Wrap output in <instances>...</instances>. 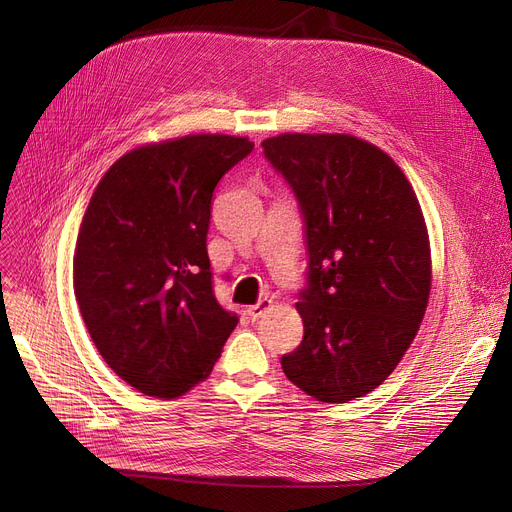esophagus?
I'll return each mask as SVG.
<instances>
[{
	"label": "esophagus",
	"instance_id": "obj_1",
	"mask_svg": "<svg viewBox=\"0 0 512 512\" xmlns=\"http://www.w3.org/2000/svg\"><path fill=\"white\" fill-rule=\"evenodd\" d=\"M272 307V299H259L255 305H251L249 309H247V313H249V317L255 321V319H259L267 309H270Z\"/></svg>",
	"mask_w": 512,
	"mask_h": 512
}]
</instances>
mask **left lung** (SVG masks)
Wrapping results in <instances>:
<instances>
[{
	"label": "left lung",
	"instance_id": "1",
	"mask_svg": "<svg viewBox=\"0 0 512 512\" xmlns=\"http://www.w3.org/2000/svg\"><path fill=\"white\" fill-rule=\"evenodd\" d=\"M305 220V336L286 378L324 402L369 394L396 369L425 315L432 259L423 213L394 159L351 134L261 143Z\"/></svg>",
	"mask_w": 512,
	"mask_h": 512
}]
</instances>
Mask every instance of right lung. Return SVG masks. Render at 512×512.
Instances as JSON below:
<instances>
[{
  "label": "right lung",
  "mask_w": 512,
  "mask_h": 512,
  "mask_svg": "<svg viewBox=\"0 0 512 512\" xmlns=\"http://www.w3.org/2000/svg\"><path fill=\"white\" fill-rule=\"evenodd\" d=\"M245 137L191 134L122 155L80 224L74 294L105 363L147 396L205 380L238 324L213 294V191L253 151Z\"/></svg>",
  "instance_id": "add662e5"
}]
</instances>
